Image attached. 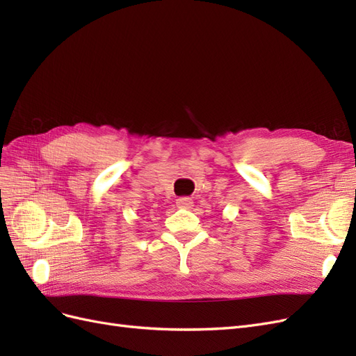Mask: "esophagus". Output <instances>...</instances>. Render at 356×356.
<instances>
[{
  "instance_id": "obj_1",
  "label": "esophagus",
  "mask_w": 356,
  "mask_h": 356,
  "mask_svg": "<svg viewBox=\"0 0 356 356\" xmlns=\"http://www.w3.org/2000/svg\"><path fill=\"white\" fill-rule=\"evenodd\" d=\"M177 204L179 208H191L193 200L190 197H179L177 199Z\"/></svg>"
}]
</instances>
